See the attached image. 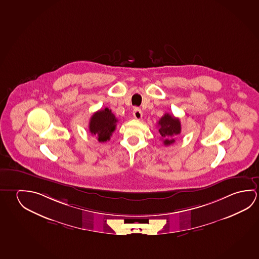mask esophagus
I'll list each match as a JSON object with an SVG mask.
<instances>
[{
  "mask_svg": "<svg viewBox=\"0 0 259 259\" xmlns=\"http://www.w3.org/2000/svg\"><path fill=\"white\" fill-rule=\"evenodd\" d=\"M133 115L136 119H141L143 117V112L141 110L140 108L136 107L134 111H133Z\"/></svg>",
  "mask_w": 259,
  "mask_h": 259,
  "instance_id": "34e87169",
  "label": "esophagus"
}]
</instances>
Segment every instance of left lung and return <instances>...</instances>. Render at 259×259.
I'll list each match as a JSON object with an SVG mask.
<instances>
[{
    "label": "left lung",
    "mask_w": 259,
    "mask_h": 259,
    "mask_svg": "<svg viewBox=\"0 0 259 259\" xmlns=\"http://www.w3.org/2000/svg\"><path fill=\"white\" fill-rule=\"evenodd\" d=\"M159 133L161 136V139L163 140L164 145H170L174 144V136H178L181 134L182 126L180 119L174 117V115L170 114H165L161 117L159 122Z\"/></svg>",
    "instance_id": "obj_1"
}]
</instances>
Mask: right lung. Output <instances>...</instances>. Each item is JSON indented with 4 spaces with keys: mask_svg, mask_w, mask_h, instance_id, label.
<instances>
[{
    "mask_svg": "<svg viewBox=\"0 0 259 259\" xmlns=\"http://www.w3.org/2000/svg\"><path fill=\"white\" fill-rule=\"evenodd\" d=\"M118 122L115 115L107 107L103 110H99L90 118L89 132L91 135L96 136L98 142L104 143L110 140V136L115 131L116 123Z\"/></svg>",
    "mask_w": 259,
    "mask_h": 259,
    "instance_id": "add662e5",
    "label": "right lung"
}]
</instances>
